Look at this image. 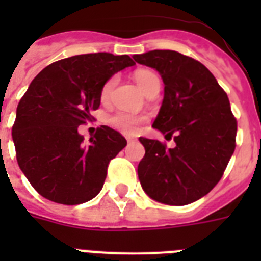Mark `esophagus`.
<instances>
[{"label": "esophagus", "mask_w": 261, "mask_h": 261, "mask_svg": "<svg viewBox=\"0 0 261 261\" xmlns=\"http://www.w3.org/2000/svg\"><path fill=\"white\" fill-rule=\"evenodd\" d=\"M126 139H127V142H128V143L134 142V138H126Z\"/></svg>", "instance_id": "esophagus-1"}]
</instances>
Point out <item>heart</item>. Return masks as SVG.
Instances as JSON below:
<instances>
[{
	"label": "heart",
	"mask_w": 261,
	"mask_h": 261,
	"mask_svg": "<svg viewBox=\"0 0 261 261\" xmlns=\"http://www.w3.org/2000/svg\"><path fill=\"white\" fill-rule=\"evenodd\" d=\"M134 80L137 85L141 88L143 93L147 94L153 88L160 87V80L154 71L147 70V69H139L134 73ZM116 77H111L101 88V100L107 101L110 98L112 89L116 85ZM145 120V116H139V115L127 114V112H118V114L112 115L110 118V123L115 128L122 131L124 134H134L138 126Z\"/></svg>",
	"instance_id": "heart-1"
}]
</instances>
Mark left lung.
<instances>
[{"mask_svg": "<svg viewBox=\"0 0 261 261\" xmlns=\"http://www.w3.org/2000/svg\"><path fill=\"white\" fill-rule=\"evenodd\" d=\"M133 58L153 67L164 81V100L153 127L176 146L139 138L145 157L138 165L143 191L164 204L184 206L203 198L221 180L236 149L237 122L225 90L204 65L172 50Z\"/></svg>", "mask_w": 261, "mask_h": 261, "instance_id": "obj_1", "label": "left lung"}]
</instances>
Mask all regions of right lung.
<instances>
[{
    "mask_svg": "<svg viewBox=\"0 0 261 261\" xmlns=\"http://www.w3.org/2000/svg\"><path fill=\"white\" fill-rule=\"evenodd\" d=\"M133 65L128 55H74L32 80L18 102L12 138L18 167L43 198L73 206L101 191L108 164L127 141L101 126L85 145L79 126L100 107L102 85Z\"/></svg>",
    "mask_w": 261,
    "mask_h": 261,
    "instance_id": "1",
    "label": "right lung"
}]
</instances>
